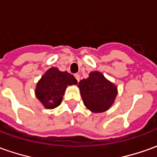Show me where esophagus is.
<instances>
[{
	"label": "esophagus",
	"mask_w": 157,
	"mask_h": 157,
	"mask_svg": "<svg viewBox=\"0 0 157 157\" xmlns=\"http://www.w3.org/2000/svg\"><path fill=\"white\" fill-rule=\"evenodd\" d=\"M75 79L77 80V82H79L80 81V75L79 74H75Z\"/></svg>",
	"instance_id": "34e87169"
}]
</instances>
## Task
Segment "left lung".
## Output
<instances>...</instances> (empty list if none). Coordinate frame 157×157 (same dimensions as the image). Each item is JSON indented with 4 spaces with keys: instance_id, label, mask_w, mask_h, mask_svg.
Masks as SVG:
<instances>
[{
    "instance_id": "left-lung-1",
    "label": "left lung",
    "mask_w": 157,
    "mask_h": 157,
    "mask_svg": "<svg viewBox=\"0 0 157 157\" xmlns=\"http://www.w3.org/2000/svg\"><path fill=\"white\" fill-rule=\"evenodd\" d=\"M84 105L94 113L105 112L113 105L117 87L98 72H91L89 77L79 82Z\"/></svg>"
}]
</instances>
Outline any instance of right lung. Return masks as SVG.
Wrapping results in <instances>:
<instances>
[{
  "instance_id": "1",
  "label": "right lung",
  "mask_w": 157,
  "mask_h": 157,
  "mask_svg": "<svg viewBox=\"0 0 157 157\" xmlns=\"http://www.w3.org/2000/svg\"><path fill=\"white\" fill-rule=\"evenodd\" d=\"M77 84L73 75L51 68L39 80L36 96L46 108L52 109L60 105L68 85Z\"/></svg>"
}]
</instances>
